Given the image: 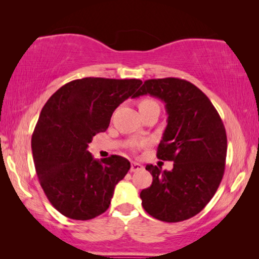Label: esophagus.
Wrapping results in <instances>:
<instances>
[{"label":"esophagus","mask_w":259,"mask_h":259,"mask_svg":"<svg viewBox=\"0 0 259 259\" xmlns=\"http://www.w3.org/2000/svg\"><path fill=\"white\" fill-rule=\"evenodd\" d=\"M143 168H144V166L140 163H137V162H133V163H131L130 171L131 172H137V171H139V170H143Z\"/></svg>","instance_id":"obj_1"}]
</instances>
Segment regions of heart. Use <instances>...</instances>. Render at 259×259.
Masks as SVG:
<instances>
[{"label": "heart", "mask_w": 259, "mask_h": 259, "mask_svg": "<svg viewBox=\"0 0 259 259\" xmlns=\"http://www.w3.org/2000/svg\"><path fill=\"white\" fill-rule=\"evenodd\" d=\"M153 105H157L154 100L151 99H144L140 102L139 104V108H144V107H148V106H153Z\"/></svg>", "instance_id": "b5f03b06"}]
</instances>
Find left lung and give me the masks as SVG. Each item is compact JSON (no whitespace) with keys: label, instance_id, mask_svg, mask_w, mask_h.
Masks as SVG:
<instances>
[{"label":"left lung","instance_id":"1","mask_svg":"<svg viewBox=\"0 0 259 259\" xmlns=\"http://www.w3.org/2000/svg\"><path fill=\"white\" fill-rule=\"evenodd\" d=\"M165 104L168 124L156 156L172 170L147 164L152 185L140 192L143 208L159 221L177 223L199 213L216 193L225 170L227 138L216 108L199 88L176 77L144 82L134 95Z\"/></svg>","mask_w":259,"mask_h":259}]
</instances>
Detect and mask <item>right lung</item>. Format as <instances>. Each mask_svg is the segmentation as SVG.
Here are the masks:
<instances>
[{
	"label": "right lung",
	"instance_id": "right-lung-1",
	"mask_svg": "<svg viewBox=\"0 0 259 259\" xmlns=\"http://www.w3.org/2000/svg\"><path fill=\"white\" fill-rule=\"evenodd\" d=\"M142 83L84 77L66 83L43 106L32 136L35 170L48 200L64 216L88 221L108 209L130 162L119 155L95 160L88 144Z\"/></svg>",
	"mask_w": 259,
	"mask_h": 259
}]
</instances>
